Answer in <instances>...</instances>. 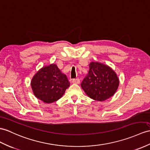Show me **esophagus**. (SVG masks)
<instances>
[{
	"instance_id": "1",
	"label": "esophagus",
	"mask_w": 150,
	"mask_h": 150,
	"mask_svg": "<svg viewBox=\"0 0 150 150\" xmlns=\"http://www.w3.org/2000/svg\"><path fill=\"white\" fill-rule=\"evenodd\" d=\"M72 82L74 84H79L80 83V79L79 78H76V79H73L72 80Z\"/></svg>"
}]
</instances>
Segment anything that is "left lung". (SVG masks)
Listing matches in <instances>:
<instances>
[{
	"label": "left lung",
	"instance_id": "obj_1",
	"mask_svg": "<svg viewBox=\"0 0 150 150\" xmlns=\"http://www.w3.org/2000/svg\"><path fill=\"white\" fill-rule=\"evenodd\" d=\"M89 71L81 84V88L91 98L104 101L115 94L119 79L115 71L108 65L91 62Z\"/></svg>",
	"mask_w": 150,
	"mask_h": 150
}]
</instances>
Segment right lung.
Masks as SVG:
<instances>
[{"label":"right lung","mask_w":150,"mask_h":150,"mask_svg":"<svg viewBox=\"0 0 150 150\" xmlns=\"http://www.w3.org/2000/svg\"><path fill=\"white\" fill-rule=\"evenodd\" d=\"M70 86L67 76L55 64L44 67L36 73L31 81L35 96L45 103H52L62 97Z\"/></svg>","instance_id":"right-lung-1"}]
</instances>
